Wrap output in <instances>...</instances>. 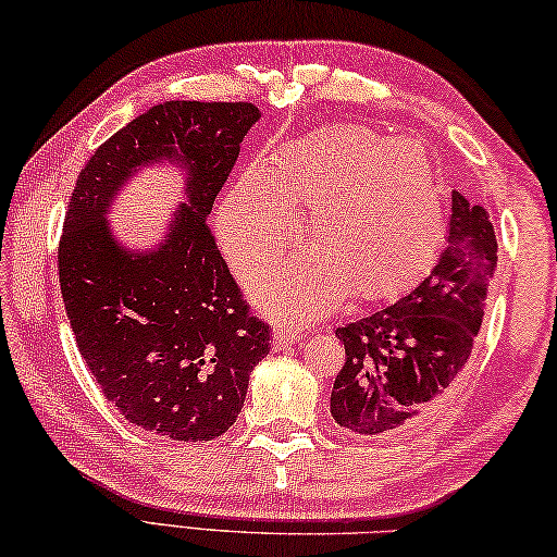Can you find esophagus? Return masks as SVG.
Instances as JSON below:
<instances>
[{
    "mask_svg": "<svg viewBox=\"0 0 557 557\" xmlns=\"http://www.w3.org/2000/svg\"><path fill=\"white\" fill-rule=\"evenodd\" d=\"M298 339H304V330H296V327H288L284 323H278L273 327V345L276 347H286V345H294Z\"/></svg>",
    "mask_w": 557,
    "mask_h": 557,
    "instance_id": "obj_1",
    "label": "esophagus"
}]
</instances>
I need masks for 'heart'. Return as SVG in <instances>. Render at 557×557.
<instances>
[{
  "label": "heart",
  "instance_id": "1",
  "mask_svg": "<svg viewBox=\"0 0 557 557\" xmlns=\"http://www.w3.org/2000/svg\"><path fill=\"white\" fill-rule=\"evenodd\" d=\"M310 210L313 251L261 271L253 304L284 318H313L352 294L394 298L435 261L445 214L435 169L413 141L333 124L249 165L224 195L218 234L232 267L249 276L300 242Z\"/></svg>",
  "mask_w": 557,
  "mask_h": 557
}]
</instances>
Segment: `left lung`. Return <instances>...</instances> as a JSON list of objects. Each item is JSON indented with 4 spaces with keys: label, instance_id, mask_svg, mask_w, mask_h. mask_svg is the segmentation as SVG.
I'll use <instances>...</instances> for the list:
<instances>
[{
    "label": "left lung",
    "instance_id": "left-lung-1",
    "mask_svg": "<svg viewBox=\"0 0 557 557\" xmlns=\"http://www.w3.org/2000/svg\"><path fill=\"white\" fill-rule=\"evenodd\" d=\"M447 244L411 294L379 313L337 327L345 367L330 413L359 435L406 433L445 404L482 327L496 269L490 214L453 193Z\"/></svg>",
    "mask_w": 557,
    "mask_h": 557
}]
</instances>
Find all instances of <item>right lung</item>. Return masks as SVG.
<instances>
[{"instance_id":"right-lung-1","label":"right lung","mask_w":557,"mask_h":557,"mask_svg":"<svg viewBox=\"0 0 557 557\" xmlns=\"http://www.w3.org/2000/svg\"><path fill=\"white\" fill-rule=\"evenodd\" d=\"M259 116L251 102L156 104L90 156L65 212L58 276L75 345L126 421L173 441L230 431L271 349L208 227ZM165 160L186 171V202L159 248L132 252L106 214L134 172Z\"/></svg>"}]
</instances>
